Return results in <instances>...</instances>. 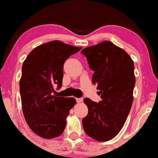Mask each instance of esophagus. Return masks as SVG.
Wrapping results in <instances>:
<instances>
[{
  "mask_svg": "<svg viewBox=\"0 0 158 158\" xmlns=\"http://www.w3.org/2000/svg\"><path fill=\"white\" fill-rule=\"evenodd\" d=\"M83 101V98H76V101H77V103H81V101Z\"/></svg>",
  "mask_w": 158,
  "mask_h": 158,
  "instance_id": "1",
  "label": "esophagus"
}]
</instances>
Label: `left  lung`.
<instances>
[{"label":"left lung","instance_id":"obj_1","mask_svg":"<svg viewBox=\"0 0 158 158\" xmlns=\"http://www.w3.org/2000/svg\"><path fill=\"white\" fill-rule=\"evenodd\" d=\"M89 66L94 72L92 83L100 90L98 103L86 98L88 114L83 118L86 135L98 141H107L123 128L133 102L135 84L134 63L124 50L105 40L85 48Z\"/></svg>","mask_w":158,"mask_h":158}]
</instances>
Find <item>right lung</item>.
I'll use <instances>...</instances> for the list:
<instances>
[{
	"label": "right lung",
	"mask_w": 158,
	"mask_h": 158,
	"mask_svg": "<svg viewBox=\"0 0 158 158\" xmlns=\"http://www.w3.org/2000/svg\"><path fill=\"white\" fill-rule=\"evenodd\" d=\"M81 47L59 40L43 44L28 55L22 66L20 93L22 109L29 127L46 139L58 137L66 127V118L76 101L59 97L64 64Z\"/></svg>",
	"instance_id": "right-lung-1"
}]
</instances>
